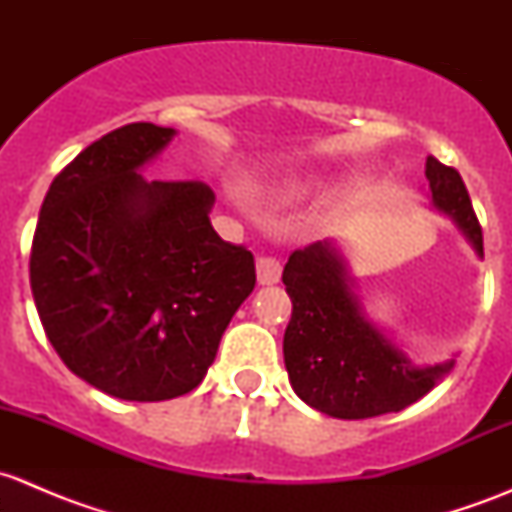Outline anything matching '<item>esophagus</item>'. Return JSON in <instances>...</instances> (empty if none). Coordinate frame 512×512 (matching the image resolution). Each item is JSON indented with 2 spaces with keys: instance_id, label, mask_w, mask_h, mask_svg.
Here are the masks:
<instances>
[{
  "instance_id": "obj_1",
  "label": "esophagus",
  "mask_w": 512,
  "mask_h": 512,
  "mask_svg": "<svg viewBox=\"0 0 512 512\" xmlns=\"http://www.w3.org/2000/svg\"><path fill=\"white\" fill-rule=\"evenodd\" d=\"M282 265L277 257L272 255H257V282L260 285H275L280 282Z\"/></svg>"
}]
</instances>
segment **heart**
Wrapping results in <instances>:
<instances>
[{
    "label": "heart",
    "instance_id": "heart-1",
    "mask_svg": "<svg viewBox=\"0 0 512 512\" xmlns=\"http://www.w3.org/2000/svg\"><path fill=\"white\" fill-rule=\"evenodd\" d=\"M312 185H314L312 175H289V178L280 180V183L272 188V198L282 200V203H285V200H297L302 198Z\"/></svg>",
    "mask_w": 512,
    "mask_h": 512
}]
</instances>
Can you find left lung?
I'll list each match as a JSON object with an SVG mask.
<instances>
[{
    "label": "left lung",
    "instance_id": "8db88e82",
    "mask_svg": "<svg viewBox=\"0 0 512 512\" xmlns=\"http://www.w3.org/2000/svg\"><path fill=\"white\" fill-rule=\"evenodd\" d=\"M426 178L433 208L446 213L483 257V232L461 173L428 156ZM282 282L292 299L282 344L289 384L312 409L347 421L391 414L426 396L453 369V359L416 366L366 319L334 242L294 250Z\"/></svg>",
    "mask_w": 512,
    "mask_h": 512
}]
</instances>
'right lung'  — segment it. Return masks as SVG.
I'll return each mask as SVG.
<instances>
[{
    "label": "right lung",
    "instance_id": "add662e5",
    "mask_svg": "<svg viewBox=\"0 0 512 512\" xmlns=\"http://www.w3.org/2000/svg\"><path fill=\"white\" fill-rule=\"evenodd\" d=\"M173 136L128 123L84 148L51 183L29 257L51 347L123 401L193 391L255 289L252 252L210 225L208 185L138 173Z\"/></svg>",
    "mask_w": 512,
    "mask_h": 512
}]
</instances>
